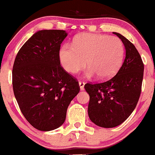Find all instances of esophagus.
I'll return each instance as SVG.
<instances>
[{"mask_svg":"<svg viewBox=\"0 0 155 155\" xmlns=\"http://www.w3.org/2000/svg\"><path fill=\"white\" fill-rule=\"evenodd\" d=\"M84 84H85V83L83 82V81H79V87H80L81 91H84Z\"/></svg>","mask_w":155,"mask_h":155,"instance_id":"obj_1","label":"esophagus"}]
</instances>
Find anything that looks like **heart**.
<instances>
[{
  "mask_svg": "<svg viewBox=\"0 0 155 155\" xmlns=\"http://www.w3.org/2000/svg\"><path fill=\"white\" fill-rule=\"evenodd\" d=\"M124 45L120 39L101 34L81 33L74 39L72 46L64 45L59 51V59L64 71L76 74L89 66L84 77L110 79L117 73L124 58Z\"/></svg>",
  "mask_w": 155,
  "mask_h": 155,
  "instance_id": "obj_1",
  "label": "heart"
}]
</instances>
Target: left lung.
Wrapping results in <instances>:
<instances>
[{"label":"left lung","mask_w":155,"mask_h":155,"mask_svg":"<svg viewBox=\"0 0 155 155\" xmlns=\"http://www.w3.org/2000/svg\"><path fill=\"white\" fill-rule=\"evenodd\" d=\"M121 40L125 59L116 75L99 84H86L90 96L88 115L98 127L113 128L125 121L135 110L141 92L144 65L135 45L126 37L113 32Z\"/></svg>","instance_id":"1"}]
</instances>
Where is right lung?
Returning <instances> with one entry per match:
<instances>
[{"label":"right lung","mask_w":155,"mask_h":155,"mask_svg":"<svg viewBox=\"0 0 155 155\" xmlns=\"http://www.w3.org/2000/svg\"><path fill=\"white\" fill-rule=\"evenodd\" d=\"M68 36L63 30L35 32L18 51L12 70L15 98L32 127L40 131L59 128L79 82L60 66L59 51Z\"/></svg>","instance_id":"right-lung-1"}]
</instances>
